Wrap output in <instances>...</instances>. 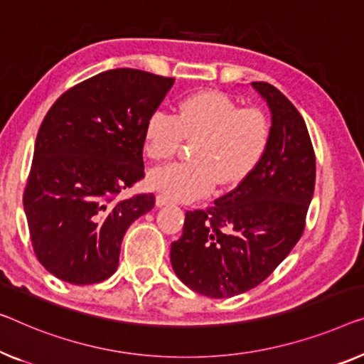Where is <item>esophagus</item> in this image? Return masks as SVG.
Returning a JSON list of instances; mask_svg holds the SVG:
<instances>
[{"label": "esophagus", "mask_w": 364, "mask_h": 364, "mask_svg": "<svg viewBox=\"0 0 364 364\" xmlns=\"http://www.w3.org/2000/svg\"><path fill=\"white\" fill-rule=\"evenodd\" d=\"M155 200H156V205H159V208H161V205H166V204L171 203L170 198L165 196V194H159V196L155 198Z\"/></svg>", "instance_id": "obj_1"}]
</instances>
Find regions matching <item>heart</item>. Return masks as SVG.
<instances>
[{
	"label": "heart",
	"instance_id": "b5f03b06",
	"mask_svg": "<svg viewBox=\"0 0 364 364\" xmlns=\"http://www.w3.org/2000/svg\"><path fill=\"white\" fill-rule=\"evenodd\" d=\"M271 124L259 107H240L219 91H198L178 101L175 114L155 111L144 127L145 155L156 164L171 160L183 140H194L189 164L150 173L151 188L176 200L208 194L215 181L237 184L267 151Z\"/></svg>",
	"mask_w": 364,
	"mask_h": 364
}]
</instances>
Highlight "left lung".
Listing matches in <instances>:
<instances>
[{
	"instance_id": "left-lung-1",
	"label": "left lung",
	"mask_w": 364,
	"mask_h": 364,
	"mask_svg": "<svg viewBox=\"0 0 364 364\" xmlns=\"http://www.w3.org/2000/svg\"><path fill=\"white\" fill-rule=\"evenodd\" d=\"M271 134L257 168L213 208L188 210L171 267L189 289L224 299L263 283L299 242L316 188V154L299 111L269 83Z\"/></svg>"
}]
</instances>
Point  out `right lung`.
<instances>
[{"mask_svg":"<svg viewBox=\"0 0 364 364\" xmlns=\"http://www.w3.org/2000/svg\"><path fill=\"white\" fill-rule=\"evenodd\" d=\"M175 78L107 70L53 102L34 145L24 210L42 267L70 284L112 276L121 243L154 194L117 196L144 178V127Z\"/></svg>","mask_w":364,"mask_h":364,"instance_id":"obj_1","label":"right lung"}]
</instances>
